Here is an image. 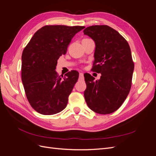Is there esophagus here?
<instances>
[{
    "instance_id": "1",
    "label": "esophagus",
    "mask_w": 156,
    "mask_h": 156,
    "mask_svg": "<svg viewBox=\"0 0 156 156\" xmlns=\"http://www.w3.org/2000/svg\"><path fill=\"white\" fill-rule=\"evenodd\" d=\"M83 73H79V80H83Z\"/></svg>"
}]
</instances>
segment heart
I'll return each instance as SVG.
<instances>
[{
    "mask_svg": "<svg viewBox=\"0 0 156 156\" xmlns=\"http://www.w3.org/2000/svg\"><path fill=\"white\" fill-rule=\"evenodd\" d=\"M85 39H88V38H85Z\"/></svg>",
    "mask_w": 156,
    "mask_h": 156,
    "instance_id": "heart-1",
    "label": "heart"
}]
</instances>
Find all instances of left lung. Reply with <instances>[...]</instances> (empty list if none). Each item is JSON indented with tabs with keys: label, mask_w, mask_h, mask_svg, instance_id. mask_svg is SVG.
<instances>
[{
	"label": "left lung",
	"mask_w": 156,
	"mask_h": 156,
	"mask_svg": "<svg viewBox=\"0 0 156 156\" xmlns=\"http://www.w3.org/2000/svg\"><path fill=\"white\" fill-rule=\"evenodd\" d=\"M83 32L96 43L91 70L101 74L98 81L90 74H84L85 101L95 112L111 114L122 105L131 87L134 62L130 47L123 36L107 25L88 27Z\"/></svg>",
	"instance_id": "1"
}]
</instances>
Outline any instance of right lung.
I'll return each mask as SVG.
<instances>
[{
	"label": "right lung",
	"instance_id": "add662e5",
	"mask_svg": "<svg viewBox=\"0 0 156 156\" xmlns=\"http://www.w3.org/2000/svg\"><path fill=\"white\" fill-rule=\"evenodd\" d=\"M84 28L45 25L35 32L23 49L22 82L30 105L40 114L55 115L66 107L79 72L72 70L63 77L55 69L73 37Z\"/></svg>",
	"mask_w": 156,
	"mask_h": 156
}]
</instances>
